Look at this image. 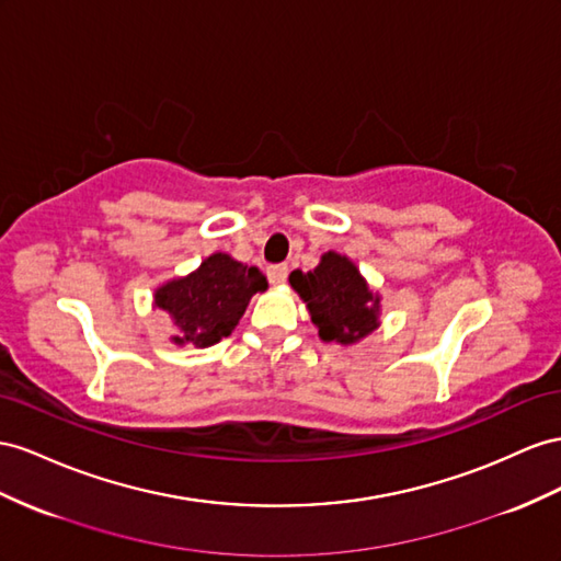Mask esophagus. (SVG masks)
<instances>
[{
	"label": "esophagus",
	"mask_w": 561,
	"mask_h": 561,
	"mask_svg": "<svg viewBox=\"0 0 561 561\" xmlns=\"http://www.w3.org/2000/svg\"><path fill=\"white\" fill-rule=\"evenodd\" d=\"M287 271H290V268H287V264H271L266 268V276L274 285H280V283L287 280Z\"/></svg>",
	"instance_id": "1"
}]
</instances>
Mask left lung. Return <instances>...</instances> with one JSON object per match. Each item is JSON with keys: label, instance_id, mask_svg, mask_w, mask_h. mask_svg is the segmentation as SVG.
I'll return each mask as SVG.
<instances>
[{"label": "left lung", "instance_id": "obj_1", "mask_svg": "<svg viewBox=\"0 0 561 561\" xmlns=\"http://www.w3.org/2000/svg\"><path fill=\"white\" fill-rule=\"evenodd\" d=\"M290 285L307 301L311 321L325 342L352 344L377 328V305L358 268L342 254L328 252L309 274L293 271Z\"/></svg>", "mask_w": 561, "mask_h": 561}]
</instances>
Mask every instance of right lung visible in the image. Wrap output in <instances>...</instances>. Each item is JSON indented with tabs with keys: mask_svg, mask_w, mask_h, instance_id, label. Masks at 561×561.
<instances>
[{
	"mask_svg": "<svg viewBox=\"0 0 561 561\" xmlns=\"http://www.w3.org/2000/svg\"><path fill=\"white\" fill-rule=\"evenodd\" d=\"M266 285L260 268L217 252L191 276L162 285L156 293V307L168 311L179 325L181 332L172 337L176 344L209 346L231 335L250 297L266 290Z\"/></svg>",
	"mask_w": 561,
	"mask_h": 561,
	"instance_id": "obj_1",
	"label": "right lung"
}]
</instances>
